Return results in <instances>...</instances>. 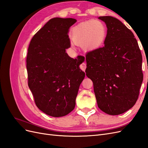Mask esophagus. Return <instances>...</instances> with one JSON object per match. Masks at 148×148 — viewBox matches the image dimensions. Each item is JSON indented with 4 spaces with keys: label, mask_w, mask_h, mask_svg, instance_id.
I'll return each mask as SVG.
<instances>
[{
    "label": "esophagus",
    "mask_w": 148,
    "mask_h": 148,
    "mask_svg": "<svg viewBox=\"0 0 148 148\" xmlns=\"http://www.w3.org/2000/svg\"><path fill=\"white\" fill-rule=\"evenodd\" d=\"M86 68V65L85 63H83L80 65V69H81L83 71H85Z\"/></svg>",
    "instance_id": "obj_1"
}]
</instances>
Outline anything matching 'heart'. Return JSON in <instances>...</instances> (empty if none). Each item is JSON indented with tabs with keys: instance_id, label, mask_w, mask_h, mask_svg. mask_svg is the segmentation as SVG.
Returning a JSON list of instances; mask_svg holds the SVG:
<instances>
[{
	"instance_id": "b5f03b06",
	"label": "heart",
	"mask_w": 148,
	"mask_h": 148,
	"mask_svg": "<svg viewBox=\"0 0 148 148\" xmlns=\"http://www.w3.org/2000/svg\"><path fill=\"white\" fill-rule=\"evenodd\" d=\"M104 24L98 20H89L76 25L71 29V39L81 45L84 51H91L99 48L106 38Z\"/></svg>"
}]
</instances>
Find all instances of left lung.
I'll list each match as a JSON object with an SVG mask.
<instances>
[{
	"mask_svg": "<svg viewBox=\"0 0 148 148\" xmlns=\"http://www.w3.org/2000/svg\"><path fill=\"white\" fill-rule=\"evenodd\" d=\"M107 28L104 46L86 53V75L93 82L98 107L116 115L135 104L143 80L142 55L132 31L110 16H99Z\"/></svg>",
	"mask_w": 148,
	"mask_h": 148,
	"instance_id": "8db88e82",
	"label": "left lung"
}]
</instances>
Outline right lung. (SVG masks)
I'll use <instances>...</instances> for the list:
<instances>
[{
	"instance_id": "right-lung-1",
	"label": "right lung",
	"mask_w": 148,
	"mask_h": 148,
	"mask_svg": "<svg viewBox=\"0 0 148 148\" xmlns=\"http://www.w3.org/2000/svg\"><path fill=\"white\" fill-rule=\"evenodd\" d=\"M74 18H53L34 34L26 57L28 86L38 108L53 117L72 111L85 73L79 69L84 57L71 58L69 31Z\"/></svg>"
}]
</instances>
